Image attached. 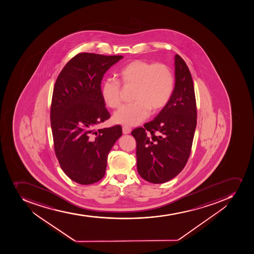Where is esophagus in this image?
Masks as SVG:
<instances>
[{"label":"esophagus","instance_id":"34e87169","mask_svg":"<svg viewBox=\"0 0 254 254\" xmlns=\"http://www.w3.org/2000/svg\"><path fill=\"white\" fill-rule=\"evenodd\" d=\"M130 131H131V129H130L129 127H123V132H124V134H125V135H126V134H129V133H130Z\"/></svg>","mask_w":254,"mask_h":254}]
</instances>
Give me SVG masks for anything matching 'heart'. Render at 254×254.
Masks as SVG:
<instances>
[{"mask_svg": "<svg viewBox=\"0 0 254 254\" xmlns=\"http://www.w3.org/2000/svg\"><path fill=\"white\" fill-rule=\"evenodd\" d=\"M124 86H134L132 103L120 108L114 115L115 123L135 126L149 117L151 110L164 107L174 90V76L164 64H154L136 60L127 64L119 71ZM100 93L105 105L112 109L121 105L120 82L109 77L103 82Z\"/></svg>", "mask_w": 254, "mask_h": 254, "instance_id": "heart-1", "label": "heart"}]
</instances>
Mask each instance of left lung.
Returning a JSON list of instances; mask_svg holds the SVG:
<instances>
[{
	"label": "left lung",
	"instance_id": "left-lung-1",
	"mask_svg": "<svg viewBox=\"0 0 254 254\" xmlns=\"http://www.w3.org/2000/svg\"><path fill=\"white\" fill-rule=\"evenodd\" d=\"M175 86L154 120L135 128L136 167L143 179L162 184L177 177L190 154L197 124L193 80L183 59L175 56Z\"/></svg>",
	"mask_w": 254,
	"mask_h": 254
}]
</instances>
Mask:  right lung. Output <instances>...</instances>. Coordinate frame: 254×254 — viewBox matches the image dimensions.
<instances>
[{"label":"right lung","instance_id":"1","mask_svg":"<svg viewBox=\"0 0 254 254\" xmlns=\"http://www.w3.org/2000/svg\"><path fill=\"white\" fill-rule=\"evenodd\" d=\"M123 58L78 54L64 67L55 84L51 108L54 148L62 170L78 184L102 179L108 154L123 133L119 125L96 130L110 118L100 93L101 81Z\"/></svg>","mask_w":254,"mask_h":254}]
</instances>
